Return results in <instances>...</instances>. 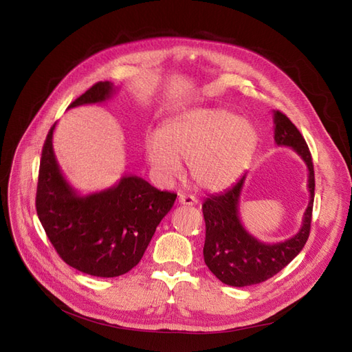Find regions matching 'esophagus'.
Listing matches in <instances>:
<instances>
[{"instance_id": "1", "label": "esophagus", "mask_w": 352, "mask_h": 352, "mask_svg": "<svg viewBox=\"0 0 352 352\" xmlns=\"http://www.w3.org/2000/svg\"><path fill=\"white\" fill-rule=\"evenodd\" d=\"M179 204L182 206H195L198 204V199L194 195H186V194H179Z\"/></svg>"}]
</instances>
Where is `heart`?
<instances>
[{
	"label": "heart",
	"instance_id": "b5f03b06",
	"mask_svg": "<svg viewBox=\"0 0 352 352\" xmlns=\"http://www.w3.org/2000/svg\"><path fill=\"white\" fill-rule=\"evenodd\" d=\"M257 133L245 119L223 109H190L166 120L145 141V158L160 179L170 180L188 160L190 177L204 189L230 185L247 167Z\"/></svg>",
	"mask_w": 352,
	"mask_h": 352
}]
</instances>
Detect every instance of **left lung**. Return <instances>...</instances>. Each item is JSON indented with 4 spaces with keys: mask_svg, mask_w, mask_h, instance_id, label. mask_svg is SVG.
Here are the masks:
<instances>
[{
    "mask_svg": "<svg viewBox=\"0 0 352 352\" xmlns=\"http://www.w3.org/2000/svg\"><path fill=\"white\" fill-rule=\"evenodd\" d=\"M273 122L274 142L279 146H291L307 164L310 201L304 212L301 229L292 238L278 243L258 241L242 225L239 198L247 175H242L225 192L210 195L204 201V261L219 280L230 286H250L273 278L301 252L310 235L316 186L311 154L300 131L283 113L274 111Z\"/></svg>",
    "mask_w": 352,
    "mask_h": 352,
    "instance_id": "left-lung-1",
    "label": "left lung"
}]
</instances>
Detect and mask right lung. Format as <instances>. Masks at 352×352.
<instances>
[{
  "label": "right lung",
  "mask_w": 352,
  "mask_h": 352,
  "mask_svg": "<svg viewBox=\"0 0 352 352\" xmlns=\"http://www.w3.org/2000/svg\"><path fill=\"white\" fill-rule=\"evenodd\" d=\"M116 92L98 82L69 109L107 101ZM50 129L42 148L36 212L61 260L82 273L116 278L141 261L157 226L173 207L176 194L158 190L142 177L123 176L114 186L80 195L63 176Z\"/></svg>",
  "instance_id": "right-lung-1"
}]
</instances>
